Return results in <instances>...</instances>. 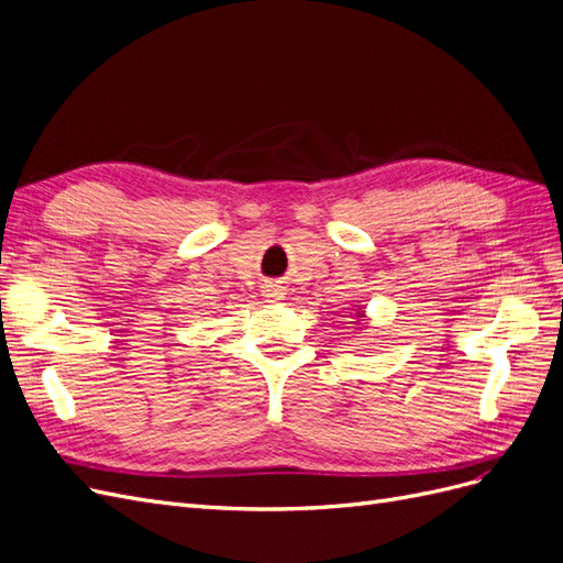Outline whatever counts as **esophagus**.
<instances>
[{"label":"esophagus","mask_w":563,"mask_h":563,"mask_svg":"<svg viewBox=\"0 0 563 563\" xmlns=\"http://www.w3.org/2000/svg\"><path fill=\"white\" fill-rule=\"evenodd\" d=\"M267 298H275V300H279V298H282V294H279L277 288H275V291H269V294H267Z\"/></svg>","instance_id":"obj_1"}]
</instances>
